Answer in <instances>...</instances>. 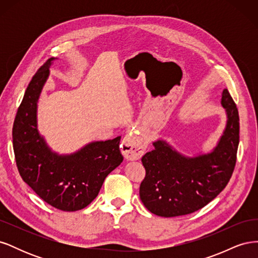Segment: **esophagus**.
<instances>
[{
	"label": "esophagus",
	"mask_w": 258,
	"mask_h": 258,
	"mask_svg": "<svg viewBox=\"0 0 258 258\" xmlns=\"http://www.w3.org/2000/svg\"><path fill=\"white\" fill-rule=\"evenodd\" d=\"M122 155L128 160H137L142 157L145 152V145L142 141H139L136 135H127L121 142Z\"/></svg>",
	"instance_id": "esophagus-1"
}]
</instances>
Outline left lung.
I'll return each mask as SVG.
<instances>
[{"label":"left lung","instance_id":"8db88e82","mask_svg":"<svg viewBox=\"0 0 258 258\" xmlns=\"http://www.w3.org/2000/svg\"><path fill=\"white\" fill-rule=\"evenodd\" d=\"M221 104L227 120L210 152L186 156L158 139L153 142L154 150L142 157L146 175L140 185V198L153 214L173 217L192 213L228 184L237 159L239 114L227 89L222 92Z\"/></svg>","mask_w":258,"mask_h":258}]
</instances>
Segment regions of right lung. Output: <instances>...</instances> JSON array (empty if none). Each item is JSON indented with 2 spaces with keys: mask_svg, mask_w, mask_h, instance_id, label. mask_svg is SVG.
I'll list each match as a JSON object with an SVG mask.
<instances>
[{
  "mask_svg": "<svg viewBox=\"0 0 258 258\" xmlns=\"http://www.w3.org/2000/svg\"><path fill=\"white\" fill-rule=\"evenodd\" d=\"M50 58L32 77L17 111L13 146L19 173L53 208L73 212L87 207L105 177L123 160L120 137L92 141L71 154L53 152L37 128V102L49 77Z\"/></svg>",
  "mask_w": 258,
  "mask_h": 258,
  "instance_id": "add662e5",
  "label": "right lung"
}]
</instances>
